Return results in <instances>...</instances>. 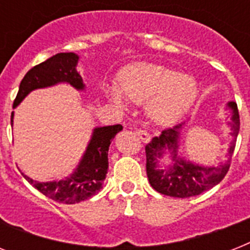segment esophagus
Segmentation results:
<instances>
[{"label": "esophagus", "instance_id": "obj_1", "mask_svg": "<svg viewBox=\"0 0 250 250\" xmlns=\"http://www.w3.org/2000/svg\"><path fill=\"white\" fill-rule=\"evenodd\" d=\"M135 133H136L137 137H139L143 143H145V144H148L149 141L152 140V136H150L146 131H144V129H136V132Z\"/></svg>", "mask_w": 250, "mask_h": 250}]
</instances>
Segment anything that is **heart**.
<instances>
[{"label": "heart", "instance_id": "heart-1", "mask_svg": "<svg viewBox=\"0 0 250 250\" xmlns=\"http://www.w3.org/2000/svg\"><path fill=\"white\" fill-rule=\"evenodd\" d=\"M104 93L114 106L125 109L127 102L146 104L149 119L158 125L179 122L193 106L198 94L197 82L189 75L161 64L132 63L119 74V86L106 85Z\"/></svg>", "mask_w": 250, "mask_h": 250}]
</instances>
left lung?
Instances as JSON below:
<instances>
[{
	"label": "left lung",
	"mask_w": 250,
	"mask_h": 250,
	"mask_svg": "<svg viewBox=\"0 0 250 250\" xmlns=\"http://www.w3.org/2000/svg\"><path fill=\"white\" fill-rule=\"evenodd\" d=\"M226 109L229 110V127L231 137L225 156L226 160L222 162L204 166L183 157L179 149L182 135L188 127L186 122L175 125L174 128L165 129L161 136L153 137V140L145 146L146 175L150 186L157 192L171 197H193L222 182L229 168L240 129L236 102H227ZM165 158L169 161L166 165L162 162Z\"/></svg>",
	"instance_id": "left-lung-1"
}]
</instances>
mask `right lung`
I'll list each match as a JSON object with an SVG mask.
<instances>
[{"label":"right lung","mask_w":250,"mask_h":250,"mask_svg":"<svg viewBox=\"0 0 250 250\" xmlns=\"http://www.w3.org/2000/svg\"><path fill=\"white\" fill-rule=\"evenodd\" d=\"M80 57L76 53H58L42 63L29 70L21 82L13 109L28 96L32 90L44 89L58 84H68L74 89L84 92L85 84L78 71ZM14 125V111L11 113V125ZM123 127L104 125L94 127L83 156L72 172L60 180L37 182L29 176H24L27 182L40 190L46 197L62 204H76L88 200L98 193L104 186L109 170L107 152L111 141Z\"/></svg>","instance_id":"obj_1"}]
</instances>
